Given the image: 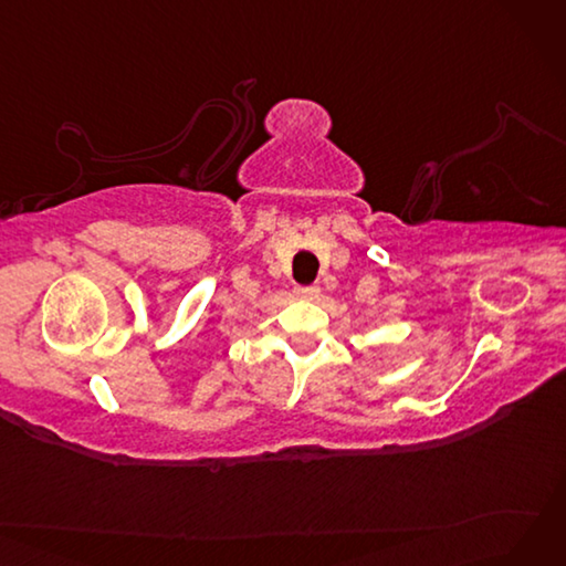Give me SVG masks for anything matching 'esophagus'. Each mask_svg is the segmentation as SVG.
Masks as SVG:
<instances>
[{"mask_svg":"<svg viewBox=\"0 0 566 566\" xmlns=\"http://www.w3.org/2000/svg\"><path fill=\"white\" fill-rule=\"evenodd\" d=\"M296 296L304 298V302H316V298L321 296V290L318 286H298Z\"/></svg>","mask_w":566,"mask_h":566,"instance_id":"1","label":"esophagus"}]
</instances>
